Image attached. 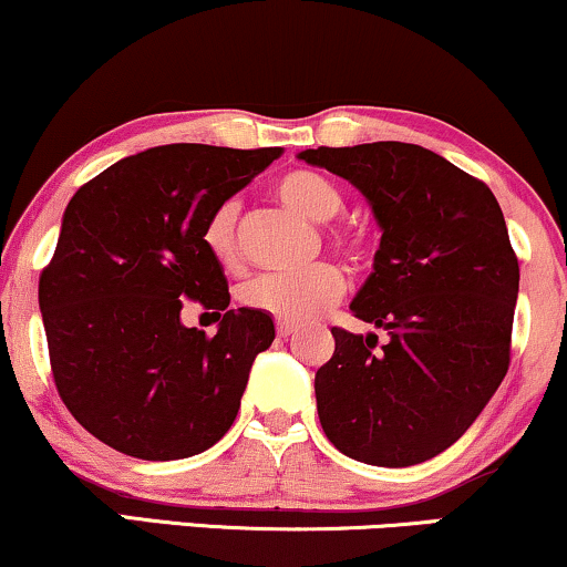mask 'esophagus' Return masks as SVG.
<instances>
[{
	"mask_svg": "<svg viewBox=\"0 0 567 567\" xmlns=\"http://www.w3.org/2000/svg\"><path fill=\"white\" fill-rule=\"evenodd\" d=\"M292 332H296V324H292V321H277V334L279 337H290Z\"/></svg>",
	"mask_w": 567,
	"mask_h": 567,
	"instance_id": "obj_1",
	"label": "esophagus"
}]
</instances>
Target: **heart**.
I'll return each mask as SVG.
<instances>
[{"mask_svg": "<svg viewBox=\"0 0 567 567\" xmlns=\"http://www.w3.org/2000/svg\"><path fill=\"white\" fill-rule=\"evenodd\" d=\"M277 198L292 212L303 214L311 221H329L337 217L342 209V196L327 177L311 169H292L282 175L275 185ZM238 200L227 198L221 200L206 219L204 240L206 250L212 254L214 261L233 264L235 259V225H238ZM340 246L348 250H355L353 240H340ZM342 292V275L329 264H317L303 271H269V275H259L243 288V300L250 308H259L271 317L300 321L311 319L332 306Z\"/></svg>", "mask_w": 567, "mask_h": 567, "instance_id": "obj_1", "label": "heart"}]
</instances>
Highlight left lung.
<instances>
[{
	"mask_svg": "<svg viewBox=\"0 0 567 567\" xmlns=\"http://www.w3.org/2000/svg\"><path fill=\"white\" fill-rule=\"evenodd\" d=\"M367 198L382 233L350 311L386 334L332 327L317 371L327 440L353 461L405 468L444 453L484 411L511 363L515 259L494 193L453 162L400 141L306 148Z\"/></svg>",
	"mask_w": 567,
	"mask_h": 567,
	"instance_id": "8db88e82",
	"label": "left lung"
}]
</instances>
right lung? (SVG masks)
I'll return each instance as SVG.
<instances>
[{
	"mask_svg": "<svg viewBox=\"0 0 567 567\" xmlns=\"http://www.w3.org/2000/svg\"><path fill=\"white\" fill-rule=\"evenodd\" d=\"M277 156L169 143L125 156L70 198L39 308L62 403L117 453L177 461L233 426L275 321L259 308L227 311L225 271L200 233ZM183 299L226 311L217 336L182 324Z\"/></svg>",
	"mask_w": 567,
	"mask_h": 567,
	"instance_id": "right-lung-1",
	"label": "right lung"
}]
</instances>
